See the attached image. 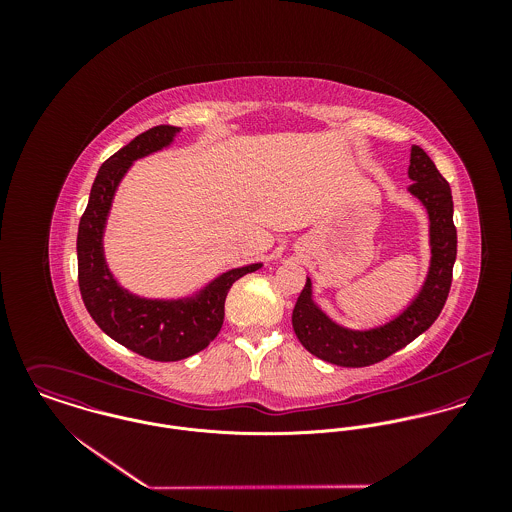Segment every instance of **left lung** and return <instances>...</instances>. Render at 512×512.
<instances>
[{
	"label": "left lung",
	"mask_w": 512,
	"mask_h": 512,
	"mask_svg": "<svg viewBox=\"0 0 512 512\" xmlns=\"http://www.w3.org/2000/svg\"><path fill=\"white\" fill-rule=\"evenodd\" d=\"M408 177L414 181L408 191L420 199L430 217L432 260L428 278L416 299L398 317L368 331H353L331 321L315 305L311 280L307 278L293 307V331L299 343L321 361L351 368L380 363L428 331L445 305L457 256L451 189L420 146H412Z\"/></svg>",
	"instance_id": "1"
}]
</instances>
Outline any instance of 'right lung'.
I'll return each mask as SVG.
<instances>
[{"mask_svg": "<svg viewBox=\"0 0 512 512\" xmlns=\"http://www.w3.org/2000/svg\"><path fill=\"white\" fill-rule=\"evenodd\" d=\"M179 128L155 126L108 157L90 189L86 211L78 224V288L96 325L126 349L161 363L181 361L203 351L224 321V299L236 280L262 264L234 268L207 288L185 299H146L124 290L110 274L102 236L114 193L130 165L169 146Z\"/></svg>", "mask_w": 512, "mask_h": 512, "instance_id": "add662e5", "label": "right lung"}]
</instances>
